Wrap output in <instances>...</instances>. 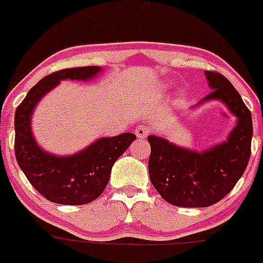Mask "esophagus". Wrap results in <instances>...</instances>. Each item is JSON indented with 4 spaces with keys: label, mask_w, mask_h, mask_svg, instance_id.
<instances>
[{
    "label": "esophagus",
    "mask_w": 263,
    "mask_h": 263,
    "mask_svg": "<svg viewBox=\"0 0 263 263\" xmlns=\"http://www.w3.org/2000/svg\"><path fill=\"white\" fill-rule=\"evenodd\" d=\"M135 134H137V137L140 138V139H144V138H147V135L149 134V126L144 125V124H139V125L135 128Z\"/></svg>",
    "instance_id": "1"
}]
</instances>
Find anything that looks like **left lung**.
<instances>
[{"mask_svg": "<svg viewBox=\"0 0 263 263\" xmlns=\"http://www.w3.org/2000/svg\"><path fill=\"white\" fill-rule=\"evenodd\" d=\"M205 74L212 92L201 102L220 100L237 116L238 123L228 142L202 153L182 149L159 137H148L151 182L176 206L205 208L220 201L242 177L251 157L253 126L250 109L223 74L215 71Z\"/></svg>", "mask_w": 263, "mask_h": 263, "instance_id": "obj_1", "label": "left lung"}]
</instances>
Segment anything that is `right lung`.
I'll list each match as a JSON object with an SVG mask.
<instances>
[{
  "label": "right lung",
  "instance_id": "1",
  "mask_svg": "<svg viewBox=\"0 0 263 263\" xmlns=\"http://www.w3.org/2000/svg\"><path fill=\"white\" fill-rule=\"evenodd\" d=\"M100 67H76L53 72L28 92L15 112V156L32 187L49 201L83 205L93 201L109 182L112 164L135 134L101 138L85 151L69 157H57L40 149L31 135L30 118L35 105L61 80H90Z\"/></svg>",
  "mask_w": 263,
  "mask_h": 263
}]
</instances>
